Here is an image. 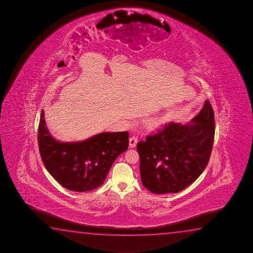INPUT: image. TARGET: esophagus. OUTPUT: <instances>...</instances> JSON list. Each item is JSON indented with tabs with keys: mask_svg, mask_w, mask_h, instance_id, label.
Returning <instances> with one entry per match:
<instances>
[{
	"mask_svg": "<svg viewBox=\"0 0 253 253\" xmlns=\"http://www.w3.org/2000/svg\"><path fill=\"white\" fill-rule=\"evenodd\" d=\"M136 143H137V136H132L129 138V147L130 148H134V147H136Z\"/></svg>",
	"mask_w": 253,
	"mask_h": 253,
	"instance_id": "1",
	"label": "esophagus"
}]
</instances>
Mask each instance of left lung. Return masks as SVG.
I'll return each mask as SVG.
<instances>
[{"label": "left lung", "mask_w": 253, "mask_h": 253, "mask_svg": "<svg viewBox=\"0 0 253 253\" xmlns=\"http://www.w3.org/2000/svg\"><path fill=\"white\" fill-rule=\"evenodd\" d=\"M191 123H169L137 143L141 180L147 190L155 194L176 193L205 170L215 135L214 112L209 101H205Z\"/></svg>", "instance_id": "1"}]
</instances>
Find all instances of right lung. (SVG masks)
Returning a JSON list of instances; mask_svg holds the SVG:
<instances>
[{
    "mask_svg": "<svg viewBox=\"0 0 253 253\" xmlns=\"http://www.w3.org/2000/svg\"><path fill=\"white\" fill-rule=\"evenodd\" d=\"M38 144L49 174L68 190L84 192L103 184L114 161L128 149V133L103 132L82 142L62 143L50 135L42 110Z\"/></svg>",
    "mask_w": 253,
    "mask_h": 253,
    "instance_id": "obj_1",
    "label": "right lung"
}]
</instances>
